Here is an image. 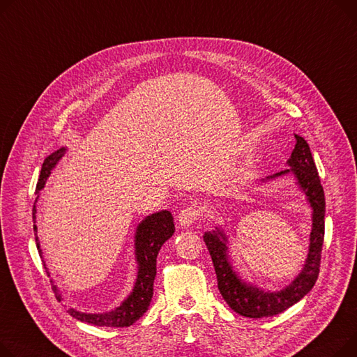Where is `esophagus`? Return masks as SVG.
<instances>
[{"label": "esophagus", "instance_id": "34e87169", "mask_svg": "<svg viewBox=\"0 0 357 357\" xmlns=\"http://www.w3.org/2000/svg\"><path fill=\"white\" fill-rule=\"evenodd\" d=\"M198 215H199V212H198L197 206H194V205L186 206V208H183V209L179 212V215H178V224H179V227H182V228H188L189 225H192V224L197 221Z\"/></svg>", "mask_w": 357, "mask_h": 357}]
</instances>
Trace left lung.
<instances>
[{
  "mask_svg": "<svg viewBox=\"0 0 357 357\" xmlns=\"http://www.w3.org/2000/svg\"><path fill=\"white\" fill-rule=\"evenodd\" d=\"M296 146L287 160L289 169L261 179V183L274 181L275 178L294 176L296 185L304 194L307 204L312 208V232L308 238V252L305 263L298 275L278 291H266L244 280L231 264L228 236L225 231L217 225L215 229L204 234V241L211 254L215 268L218 290L227 304L235 313L250 319L270 317L287 310L289 307L300 301L314 286L320 271L321 247L324 240V212L326 201L323 186L317 174L316 163L312 156L310 146L304 137L294 135Z\"/></svg>",
  "mask_w": 357,
  "mask_h": 357,
  "instance_id": "obj_1",
  "label": "left lung"
}]
</instances>
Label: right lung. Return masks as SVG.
Wrapping results in <instances>:
<instances>
[{
	"label": "right lung",
	"instance_id": "obj_1",
	"mask_svg": "<svg viewBox=\"0 0 357 357\" xmlns=\"http://www.w3.org/2000/svg\"><path fill=\"white\" fill-rule=\"evenodd\" d=\"M66 149L67 148L63 146L45 158L41 166V174L36 188L37 198L33 206V221H34L36 244L41 258H43V251L40 248V241L37 236V225H36L37 222L36 204L40 198V191L45 186L47 179H49L52 171L56 168L59 160L64 156ZM174 232H175V225H174L172 213L166 209L151 213V215H148L145 220H142V222L137 225L135 232V258L137 263V275H136L135 286L130 294L121 303V305H117L110 312L83 313L76 310V308H68L70 316H73L80 321L100 326V327H128L133 324L136 320H139L146 313L153 296V281L156 277V258H158L159 250L165 244V241H168L171 238ZM43 264L47 274L50 277L49 268H47L44 259H43ZM52 286L57 300L61 301L63 300L61 293L53 280H52Z\"/></svg>",
	"mask_w": 357,
	"mask_h": 357
}]
</instances>
